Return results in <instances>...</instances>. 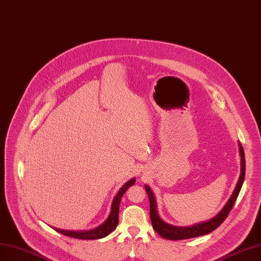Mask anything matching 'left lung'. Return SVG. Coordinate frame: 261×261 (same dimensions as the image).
I'll list each match as a JSON object with an SVG mask.
<instances>
[{"label":"left lung","mask_w":261,"mask_h":261,"mask_svg":"<svg viewBox=\"0 0 261 261\" xmlns=\"http://www.w3.org/2000/svg\"><path fill=\"white\" fill-rule=\"evenodd\" d=\"M239 149H240V155H241V175L239 180H238V184L236 186V189L233 191V193L229 200L226 203L225 207L221 210V212L214 217L213 219L207 221V222H202L198 223L195 225L189 226V227H178V226L174 225H169L165 223L161 218L159 217L158 211H156V202L155 198L153 196L152 191L148 186H145V190L148 194L149 197V202H150V220L152 223V227L153 229L160 234L164 239L167 240H185V239H190V238H195L199 236H203L210 233L214 229H217L219 226L225 221V219L227 218V215L229 214L231 208L233 207L234 202L237 200L238 195L240 193V190L243 185V180L245 176V156H244V150L241 144L239 143Z\"/></svg>","instance_id":"8db88e82"}]
</instances>
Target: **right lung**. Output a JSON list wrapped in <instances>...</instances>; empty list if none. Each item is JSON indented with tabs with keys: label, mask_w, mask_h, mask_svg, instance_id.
Instances as JSON below:
<instances>
[{
	"label": "right lung",
	"mask_w": 261,
	"mask_h": 261,
	"mask_svg": "<svg viewBox=\"0 0 261 261\" xmlns=\"http://www.w3.org/2000/svg\"><path fill=\"white\" fill-rule=\"evenodd\" d=\"M135 184V179L132 178L129 180L128 182L124 184L121 189L118 191L117 195L115 196L114 200H113L112 203V210L109 215L108 220L101 224L99 227L94 228L92 230H83V231H75V230H64V229H59V228H54L56 231L65 234L67 237H71L75 238V239H82V240H95V239H101V238H105L108 234H110L113 230L116 228V226L118 225V213H119V203L122 195L131 186Z\"/></svg>",
	"instance_id": "1"
}]
</instances>
